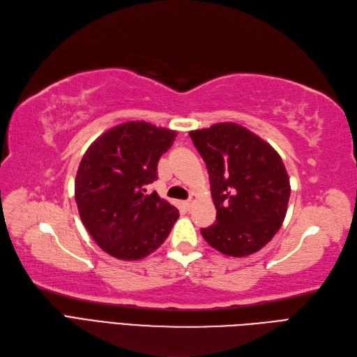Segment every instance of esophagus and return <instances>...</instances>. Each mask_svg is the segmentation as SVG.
I'll return each instance as SVG.
<instances>
[{
    "label": "esophagus",
    "instance_id": "34e87169",
    "mask_svg": "<svg viewBox=\"0 0 357 357\" xmlns=\"http://www.w3.org/2000/svg\"><path fill=\"white\" fill-rule=\"evenodd\" d=\"M195 199H196V195H192L190 198H189L186 202H184V206H186V208H192V206H193V202H195Z\"/></svg>",
    "mask_w": 357,
    "mask_h": 357
}]
</instances>
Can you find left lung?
<instances>
[{"mask_svg": "<svg viewBox=\"0 0 357 357\" xmlns=\"http://www.w3.org/2000/svg\"><path fill=\"white\" fill-rule=\"evenodd\" d=\"M189 136L206 164L215 223L204 239L225 255L260 251L284 223L289 177L272 146L242 126L220 122Z\"/></svg>", "mask_w": 357, "mask_h": 357, "instance_id": "obj_1", "label": "left lung"}]
</instances>
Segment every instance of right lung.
<instances>
[{
	"mask_svg": "<svg viewBox=\"0 0 357 357\" xmlns=\"http://www.w3.org/2000/svg\"><path fill=\"white\" fill-rule=\"evenodd\" d=\"M176 136L173 130L130 121L97 137L81 159L75 178L79 217L96 243L118 260L152 254L178 218L176 206L146 190Z\"/></svg>",
	"mask_w": 357,
	"mask_h": 357,
	"instance_id": "obj_1",
	"label": "right lung"
}]
</instances>
